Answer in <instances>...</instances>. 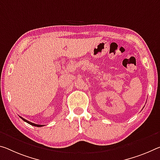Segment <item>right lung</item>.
Returning a JSON list of instances; mask_svg holds the SVG:
<instances>
[{"instance_id":"right-lung-1","label":"right lung","mask_w":160,"mask_h":160,"mask_svg":"<svg viewBox=\"0 0 160 160\" xmlns=\"http://www.w3.org/2000/svg\"><path fill=\"white\" fill-rule=\"evenodd\" d=\"M20 118H21L22 120L23 121H25V122H27V123H28V124H30V125H32V126H35V127H38V128H40V127H42V125H37V124H35V123H32V122H29V121H28L27 120H25V119H24V118H22V117H21L20 116Z\"/></svg>"}]
</instances>
